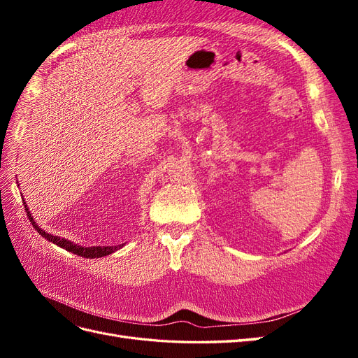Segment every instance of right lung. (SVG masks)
Returning a JSON list of instances; mask_svg holds the SVG:
<instances>
[{"label": "right lung", "instance_id": "add662e5", "mask_svg": "<svg viewBox=\"0 0 358 358\" xmlns=\"http://www.w3.org/2000/svg\"><path fill=\"white\" fill-rule=\"evenodd\" d=\"M19 187V185H17ZM24 206H25V210H27V215H28V218H29V221L32 222V227H34V229L45 237L46 241H49V242H52V243H55V245H58V246H61L62 249H66V251H69V252H73V254H76V255H80V257H83V258H100V257H104V255H110V254H113L115 251H117V249H121L122 246H124V243H121V245H115V246H80V245H78V243H73V242H70V241H67V239H61V237H58V236H52V234H49V233H46L45 230H41L40 227L37 225V222L34 221V218H32V215H31V212H29V209H28V206H27V203H25V200H24Z\"/></svg>", "mask_w": 358, "mask_h": 358}]
</instances>
